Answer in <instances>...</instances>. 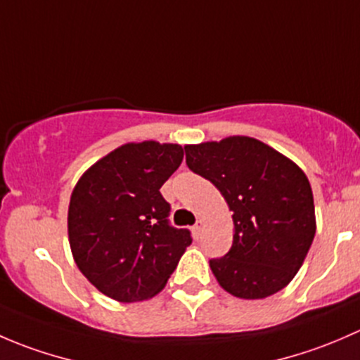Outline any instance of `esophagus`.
Instances as JSON below:
<instances>
[{
    "mask_svg": "<svg viewBox=\"0 0 360 360\" xmlns=\"http://www.w3.org/2000/svg\"><path fill=\"white\" fill-rule=\"evenodd\" d=\"M202 230H203V223H202V221H197V224H195V226H193V235H195V237H200Z\"/></svg>",
    "mask_w": 360,
    "mask_h": 360,
    "instance_id": "obj_1",
    "label": "esophagus"
}]
</instances>
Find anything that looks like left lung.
I'll return each instance as SVG.
<instances>
[{
    "label": "left lung",
    "instance_id": "8db88e82",
    "mask_svg": "<svg viewBox=\"0 0 360 360\" xmlns=\"http://www.w3.org/2000/svg\"><path fill=\"white\" fill-rule=\"evenodd\" d=\"M186 163L219 190L233 212V244L210 270L240 300L284 289L315 237V207L307 174L268 144L248 136L186 144Z\"/></svg>",
    "mask_w": 360,
    "mask_h": 360
}]
</instances>
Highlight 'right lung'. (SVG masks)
<instances>
[{"instance_id": "1", "label": "right lung", "mask_w": 360, "mask_h": 360, "mask_svg": "<svg viewBox=\"0 0 360 360\" xmlns=\"http://www.w3.org/2000/svg\"><path fill=\"white\" fill-rule=\"evenodd\" d=\"M179 144L127 143L83 172L71 193L68 235L76 266L120 303L150 300L165 288L191 244L169 224L162 184L181 165Z\"/></svg>"}]
</instances>
